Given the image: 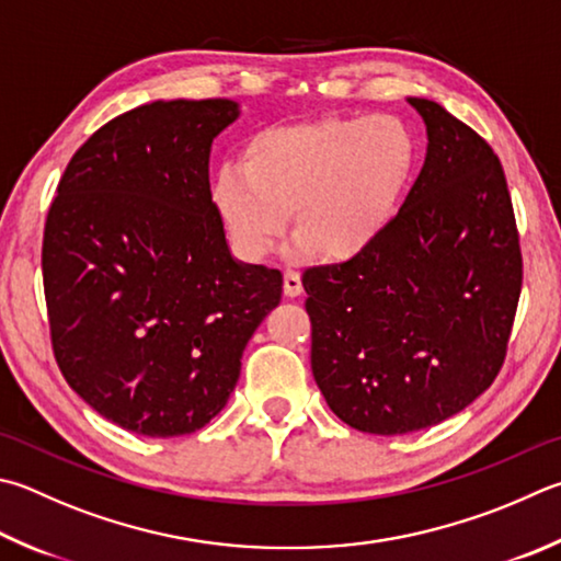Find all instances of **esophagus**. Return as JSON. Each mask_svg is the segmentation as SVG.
<instances>
[{
	"label": "esophagus",
	"mask_w": 561,
	"mask_h": 561,
	"mask_svg": "<svg viewBox=\"0 0 561 561\" xmlns=\"http://www.w3.org/2000/svg\"><path fill=\"white\" fill-rule=\"evenodd\" d=\"M304 291V287H301V277H299V272H294V270H284V294H287V297H299V294Z\"/></svg>",
	"instance_id": "obj_1"
}]
</instances>
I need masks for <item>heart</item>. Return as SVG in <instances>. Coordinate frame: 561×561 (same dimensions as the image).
<instances>
[{"mask_svg": "<svg viewBox=\"0 0 561 561\" xmlns=\"http://www.w3.org/2000/svg\"><path fill=\"white\" fill-rule=\"evenodd\" d=\"M416 164V141L394 115L323 117L262 129L242 164H222L213 203L245 257H262L287 230L316 260L370 250L397 216Z\"/></svg>", "mask_w": 561, "mask_h": 561, "instance_id": "obj_1", "label": "heart"}]
</instances>
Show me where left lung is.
I'll list each match as a JSON object with an SVG mask.
<instances>
[{
    "label": "left lung",
    "mask_w": 561,
    "mask_h": 561,
    "mask_svg": "<svg viewBox=\"0 0 561 561\" xmlns=\"http://www.w3.org/2000/svg\"><path fill=\"white\" fill-rule=\"evenodd\" d=\"M430 147L385 236L304 272L311 370L333 414L368 434L449 420L501 373L523 289L511 191L491 145L410 98Z\"/></svg>",
    "instance_id": "left-lung-1"
}]
</instances>
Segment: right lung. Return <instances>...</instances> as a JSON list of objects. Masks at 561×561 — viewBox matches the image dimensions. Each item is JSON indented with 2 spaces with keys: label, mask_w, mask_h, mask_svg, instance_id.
<instances>
[{
  "label": "right lung",
  "mask_w": 561,
  "mask_h": 561,
  "mask_svg": "<svg viewBox=\"0 0 561 561\" xmlns=\"http://www.w3.org/2000/svg\"><path fill=\"white\" fill-rule=\"evenodd\" d=\"M232 100L141 105L100 127L58 181L41 270L66 382L117 426H206L240 378L282 272L232 260L208 157Z\"/></svg>",
  "instance_id": "add662e5"
}]
</instances>
